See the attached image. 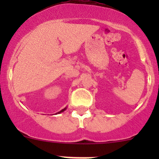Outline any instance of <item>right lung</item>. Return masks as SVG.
Wrapping results in <instances>:
<instances>
[{"instance_id": "obj_1", "label": "right lung", "mask_w": 159, "mask_h": 159, "mask_svg": "<svg viewBox=\"0 0 159 159\" xmlns=\"http://www.w3.org/2000/svg\"><path fill=\"white\" fill-rule=\"evenodd\" d=\"M66 108H67V107H65V108L62 109V110H61V111H59V112H57V114H61V113H62V112H63V111H66Z\"/></svg>"}]
</instances>
